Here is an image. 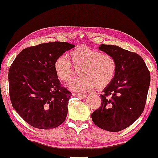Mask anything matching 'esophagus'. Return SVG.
Segmentation results:
<instances>
[{"label": "esophagus", "mask_w": 158, "mask_h": 158, "mask_svg": "<svg viewBox=\"0 0 158 158\" xmlns=\"http://www.w3.org/2000/svg\"><path fill=\"white\" fill-rule=\"evenodd\" d=\"M76 96L80 98L81 99H84L86 98V95L85 94H76Z\"/></svg>", "instance_id": "obj_1"}]
</instances>
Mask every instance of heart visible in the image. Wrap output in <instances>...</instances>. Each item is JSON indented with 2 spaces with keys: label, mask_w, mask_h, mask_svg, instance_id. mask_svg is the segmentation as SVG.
<instances>
[{
  "label": "heart",
  "mask_w": 158,
  "mask_h": 158,
  "mask_svg": "<svg viewBox=\"0 0 158 158\" xmlns=\"http://www.w3.org/2000/svg\"><path fill=\"white\" fill-rule=\"evenodd\" d=\"M69 57L73 67L80 68L78 75L81 76L68 84V88L72 91H87L95 87L103 89L115 77L117 64L111 55L87 46H80L71 50ZM54 69L58 78L64 82L70 81L73 73L70 60L64 55L56 58Z\"/></svg>",
  "instance_id": "1"
}]
</instances>
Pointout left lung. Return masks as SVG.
<instances>
[{
	"label": "left lung",
	"mask_w": 158,
	"mask_h": 158,
	"mask_svg": "<svg viewBox=\"0 0 158 158\" xmlns=\"http://www.w3.org/2000/svg\"><path fill=\"white\" fill-rule=\"evenodd\" d=\"M98 49L116 60L115 77L101 95V106L91 114L93 122L104 130L126 129L144 111L150 84V73L137 53L116 45L101 44Z\"/></svg>",
	"instance_id": "left-lung-1"
}]
</instances>
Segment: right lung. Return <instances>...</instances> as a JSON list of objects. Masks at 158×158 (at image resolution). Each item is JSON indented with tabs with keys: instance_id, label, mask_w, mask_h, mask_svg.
<instances>
[{
	"instance_id": "add662e5",
	"label": "right lung",
	"mask_w": 158,
	"mask_h": 158,
	"mask_svg": "<svg viewBox=\"0 0 158 158\" xmlns=\"http://www.w3.org/2000/svg\"><path fill=\"white\" fill-rule=\"evenodd\" d=\"M75 47L68 42H48L27 47L17 55L8 72L13 107L31 126L57 127L66 119L71 93L54 69L56 58Z\"/></svg>"
}]
</instances>
